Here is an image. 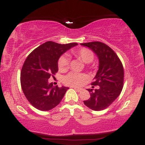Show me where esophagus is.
I'll return each mask as SVG.
<instances>
[{"label":"esophagus","mask_w":145,"mask_h":145,"mask_svg":"<svg viewBox=\"0 0 145 145\" xmlns=\"http://www.w3.org/2000/svg\"><path fill=\"white\" fill-rule=\"evenodd\" d=\"M74 89L76 90V91H78V92H81V91H82V89H78V88H76V87H74Z\"/></svg>","instance_id":"obj_1"}]
</instances>
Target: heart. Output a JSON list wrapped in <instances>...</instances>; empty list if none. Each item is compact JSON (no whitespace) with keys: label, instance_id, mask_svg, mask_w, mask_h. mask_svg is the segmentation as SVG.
Returning <instances> with one entry per match:
<instances>
[{"label":"heart","instance_id":"obj_1","mask_svg":"<svg viewBox=\"0 0 145 145\" xmlns=\"http://www.w3.org/2000/svg\"><path fill=\"white\" fill-rule=\"evenodd\" d=\"M72 54L85 63L92 62L94 59V54L91 50L87 48H81L80 49L73 50ZM69 65V59L66 55L60 56L58 60V67L60 71H65ZM87 80L85 74L78 73H69L63 78V82L66 85L71 86H81Z\"/></svg>","mask_w":145,"mask_h":145}]
</instances>
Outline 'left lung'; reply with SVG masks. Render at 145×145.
<instances>
[{"instance_id":"8db88e82","label":"left lung","mask_w":145,"mask_h":145,"mask_svg":"<svg viewBox=\"0 0 145 145\" xmlns=\"http://www.w3.org/2000/svg\"><path fill=\"white\" fill-rule=\"evenodd\" d=\"M92 50L99 59V69L91 83L92 87L87 89L91 95L84 104L93 110L100 111L107 108L121 93L123 87L124 70L121 60L112 48L100 41L81 44Z\"/></svg>"}]
</instances>
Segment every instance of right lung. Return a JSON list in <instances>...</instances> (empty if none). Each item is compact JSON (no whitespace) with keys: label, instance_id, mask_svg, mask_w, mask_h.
<instances>
[{"label":"right lung","instance_id":"obj_1","mask_svg":"<svg viewBox=\"0 0 145 145\" xmlns=\"http://www.w3.org/2000/svg\"><path fill=\"white\" fill-rule=\"evenodd\" d=\"M78 45L77 43L59 44L47 41L33 50L22 68V89L30 104L41 111L54 108L61 102L67 87L53 86L50 78L57 73L58 60L64 52Z\"/></svg>","mask_w":145,"mask_h":145}]
</instances>
